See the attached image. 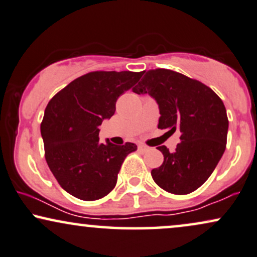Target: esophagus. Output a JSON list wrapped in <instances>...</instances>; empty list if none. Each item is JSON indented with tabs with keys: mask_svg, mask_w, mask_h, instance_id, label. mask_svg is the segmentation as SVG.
<instances>
[{
	"mask_svg": "<svg viewBox=\"0 0 257 257\" xmlns=\"http://www.w3.org/2000/svg\"><path fill=\"white\" fill-rule=\"evenodd\" d=\"M148 147L147 146H145V145H139V151H141V152H147L148 151Z\"/></svg>",
	"mask_w": 257,
	"mask_h": 257,
	"instance_id": "34e87169",
	"label": "esophagus"
}]
</instances>
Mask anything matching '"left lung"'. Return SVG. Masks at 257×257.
Returning <instances> with one entry per match:
<instances>
[{"label":"left lung","mask_w":257,"mask_h":257,"mask_svg":"<svg viewBox=\"0 0 257 257\" xmlns=\"http://www.w3.org/2000/svg\"><path fill=\"white\" fill-rule=\"evenodd\" d=\"M133 91L157 100L161 115L158 128L181 133L174 152L158 147L164 162L152 170L153 180L173 194L196 191L225 151L229 121L222 99L199 80L166 69L147 71Z\"/></svg>","instance_id":"obj_1"}]
</instances>
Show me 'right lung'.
<instances>
[{"mask_svg":"<svg viewBox=\"0 0 257 257\" xmlns=\"http://www.w3.org/2000/svg\"><path fill=\"white\" fill-rule=\"evenodd\" d=\"M142 74L89 72L48 102L40 126L45 158L60 186L78 199L97 200L111 192L125 157L138 149L132 142L100 144L98 126L115 113L116 100Z\"/></svg>","mask_w":257,"mask_h":257,"instance_id":"right-lung-1","label":"right lung"}]
</instances>
